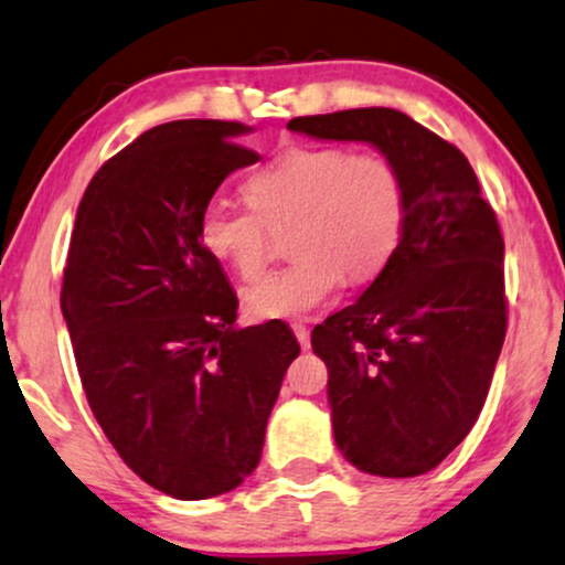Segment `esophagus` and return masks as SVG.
<instances>
[{"label": "esophagus", "instance_id": "esophagus-1", "mask_svg": "<svg viewBox=\"0 0 565 565\" xmlns=\"http://www.w3.org/2000/svg\"><path fill=\"white\" fill-rule=\"evenodd\" d=\"M291 330H295L299 345H302V351L310 349V330H307L305 322H291Z\"/></svg>", "mask_w": 565, "mask_h": 565}]
</instances>
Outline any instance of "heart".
I'll list each match as a JSON object with an SVG mask.
<instances>
[{
  "label": "heart",
  "instance_id": "obj_1",
  "mask_svg": "<svg viewBox=\"0 0 565 565\" xmlns=\"http://www.w3.org/2000/svg\"><path fill=\"white\" fill-rule=\"evenodd\" d=\"M250 209L212 204L199 243L243 281L266 270L276 235L295 258L245 291L253 320H291L328 302L338 284H366L393 258L405 230V183L380 152L289 147L245 183Z\"/></svg>",
  "mask_w": 565,
  "mask_h": 565
}]
</instances>
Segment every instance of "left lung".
Wrapping results in <instances>:
<instances>
[{
    "instance_id": "left-lung-1",
    "label": "left lung",
    "mask_w": 565,
    "mask_h": 565,
    "mask_svg": "<svg viewBox=\"0 0 565 565\" xmlns=\"http://www.w3.org/2000/svg\"><path fill=\"white\" fill-rule=\"evenodd\" d=\"M315 139L366 141L405 183V230L356 302L312 330L335 445L382 478L434 470L483 411L507 335L503 237L468 157L393 108L291 118Z\"/></svg>"
}]
</instances>
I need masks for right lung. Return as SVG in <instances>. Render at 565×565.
<instances>
[{"label":"right lung","instance_id":"add662e5","mask_svg":"<svg viewBox=\"0 0 565 565\" xmlns=\"http://www.w3.org/2000/svg\"><path fill=\"white\" fill-rule=\"evenodd\" d=\"M237 120H170L110 157L82 195L62 312L97 424L172 499L227 493L258 468L289 326L235 328L237 295L199 243L222 180L258 162Z\"/></svg>","mask_w":565,"mask_h":565}]
</instances>
